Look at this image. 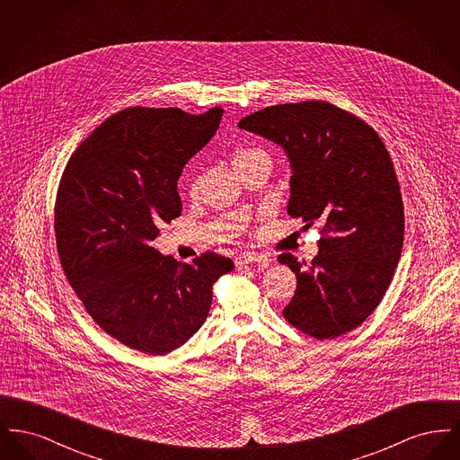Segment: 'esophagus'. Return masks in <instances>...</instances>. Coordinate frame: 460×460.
Returning <instances> with one entry per match:
<instances>
[{"label": "esophagus", "mask_w": 460, "mask_h": 460, "mask_svg": "<svg viewBox=\"0 0 460 460\" xmlns=\"http://www.w3.org/2000/svg\"><path fill=\"white\" fill-rule=\"evenodd\" d=\"M248 263H261V265H269V259L261 253L255 252H244L236 257V267H243Z\"/></svg>", "instance_id": "1"}]
</instances>
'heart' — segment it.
I'll return each mask as SVG.
<instances>
[{"label":"heart","instance_id":"obj_1","mask_svg":"<svg viewBox=\"0 0 460 460\" xmlns=\"http://www.w3.org/2000/svg\"><path fill=\"white\" fill-rule=\"evenodd\" d=\"M262 152L261 150H255V148H240V150H236V154L233 156V164L236 165V164H240L243 162L244 158H250V156H253V155H261ZM195 190V188H193Z\"/></svg>","mask_w":460,"mask_h":460}]
</instances>
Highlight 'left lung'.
<instances>
[{"label": "left lung", "mask_w": 460, "mask_h": 460, "mask_svg": "<svg viewBox=\"0 0 460 460\" xmlns=\"http://www.w3.org/2000/svg\"><path fill=\"white\" fill-rule=\"evenodd\" d=\"M238 128L288 155V216L306 227L324 224L312 262L278 257L296 274L286 321L317 340L360 326L383 300L403 244V201L385 143L362 119L326 102L267 107Z\"/></svg>", "instance_id": "obj_1"}]
</instances>
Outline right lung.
<instances>
[{
    "label": "right lung",
    "instance_id": "1",
    "mask_svg": "<svg viewBox=\"0 0 460 460\" xmlns=\"http://www.w3.org/2000/svg\"><path fill=\"white\" fill-rule=\"evenodd\" d=\"M220 107L126 109L72 154L55 205L57 250L89 315L134 350L165 355L205 323L212 286L234 263L214 252L177 262L154 248L181 216L177 179L219 129Z\"/></svg>",
    "mask_w": 460,
    "mask_h": 460
}]
</instances>
